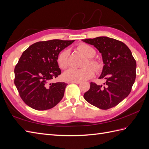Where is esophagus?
I'll return each instance as SVG.
<instances>
[{
    "instance_id": "34e87169",
    "label": "esophagus",
    "mask_w": 149,
    "mask_h": 149,
    "mask_svg": "<svg viewBox=\"0 0 149 149\" xmlns=\"http://www.w3.org/2000/svg\"><path fill=\"white\" fill-rule=\"evenodd\" d=\"M70 83H72V84H81V81H70Z\"/></svg>"
}]
</instances>
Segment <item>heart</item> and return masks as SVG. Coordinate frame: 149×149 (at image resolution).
<instances>
[{
  "mask_svg": "<svg viewBox=\"0 0 149 149\" xmlns=\"http://www.w3.org/2000/svg\"><path fill=\"white\" fill-rule=\"evenodd\" d=\"M77 49L82 52L88 58H93L96 55V51L91 46L82 43L79 45ZM69 52L68 49H65L61 51L57 56V63L61 68H66L68 66V56ZM90 64L95 68V70H100L102 65L97 60L89 58L87 60L84 66H87L81 69L70 68L65 72L63 76L65 79L70 81H82L91 78L94 75V70L92 67L87 66Z\"/></svg>",
  "mask_w": 149,
  "mask_h": 149,
  "instance_id": "1",
  "label": "heart"
}]
</instances>
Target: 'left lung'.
<instances>
[{"label": "left lung", "instance_id": "obj_1", "mask_svg": "<svg viewBox=\"0 0 149 149\" xmlns=\"http://www.w3.org/2000/svg\"><path fill=\"white\" fill-rule=\"evenodd\" d=\"M82 41L94 45L101 53L104 65L100 79L106 80L103 86L91 82L84 97L100 109L111 108L130 93L136 78V61L127 46L113 38L100 36Z\"/></svg>", "mask_w": 149, "mask_h": 149}]
</instances>
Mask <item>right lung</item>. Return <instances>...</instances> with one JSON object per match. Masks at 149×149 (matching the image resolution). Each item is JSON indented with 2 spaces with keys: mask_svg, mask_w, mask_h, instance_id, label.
<instances>
[{
  "mask_svg": "<svg viewBox=\"0 0 149 149\" xmlns=\"http://www.w3.org/2000/svg\"><path fill=\"white\" fill-rule=\"evenodd\" d=\"M74 40H52L31 45L14 68V84L25 103L39 111L51 109L62 100L67 84L52 82L61 74L57 56Z\"/></svg>",
  "mask_w": 149,
  "mask_h": 149,
  "instance_id": "add662e5",
  "label": "right lung"
}]
</instances>
